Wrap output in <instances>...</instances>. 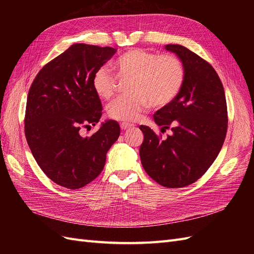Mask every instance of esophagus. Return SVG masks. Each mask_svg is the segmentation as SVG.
<instances>
[{
	"instance_id": "esophagus-1",
	"label": "esophagus",
	"mask_w": 254,
	"mask_h": 254,
	"mask_svg": "<svg viewBox=\"0 0 254 254\" xmlns=\"http://www.w3.org/2000/svg\"><path fill=\"white\" fill-rule=\"evenodd\" d=\"M133 126H134V125H133V124H130V123H126V122L121 123V129H122V130H126V129L131 128V127H133Z\"/></svg>"
}]
</instances>
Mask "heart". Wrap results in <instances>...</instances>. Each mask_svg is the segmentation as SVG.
<instances>
[{
	"label": "heart",
	"instance_id": "b5f03b06",
	"mask_svg": "<svg viewBox=\"0 0 254 254\" xmlns=\"http://www.w3.org/2000/svg\"><path fill=\"white\" fill-rule=\"evenodd\" d=\"M119 79H130L131 93L121 96L108 106V115L117 121H133L152 104L163 107L178 96L186 79V68L180 58L171 53L157 54L132 49L112 63ZM92 86L98 97L110 99L118 90V81L108 67H98Z\"/></svg>",
	"mask_w": 254,
	"mask_h": 254
}]
</instances>
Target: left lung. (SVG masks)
<instances>
[{
    "label": "left lung",
    "instance_id": "left-lung-1",
    "mask_svg": "<svg viewBox=\"0 0 254 254\" xmlns=\"http://www.w3.org/2000/svg\"><path fill=\"white\" fill-rule=\"evenodd\" d=\"M186 68L183 87L172 103L159 109L153 120L161 131L171 128L165 140L141 125L144 141L140 158L145 172L162 187L190 186L217 158L228 128L224 87L214 67L179 44H167Z\"/></svg>",
    "mask_w": 254,
    "mask_h": 254
}]
</instances>
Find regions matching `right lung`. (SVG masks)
<instances>
[{
	"instance_id": "obj_1",
	"label": "right lung",
	"mask_w": 254,
	"mask_h": 254,
	"mask_svg": "<svg viewBox=\"0 0 254 254\" xmlns=\"http://www.w3.org/2000/svg\"><path fill=\"white\" fill-rule=\"evenodd\" d=\"M117 50L75 43L45 64L29 88L24 130L38 165L49 178L70 190L80 189L102 173L107 151L120 136L118 122L108 120L95 133L102 103L92 86L93 75Z\"/></svg>"
}]
</instances>
